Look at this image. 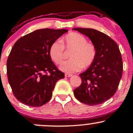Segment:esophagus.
Masks as SVG:
<instances>
[{"mask_svg": "<svg viewBox=\"0 0 133 133\" xmlns=\"http://www.w3.org/2000/svg\"><path fill=\"white\" fill-rule=\"evenodd\" d=\"M72 76V74H69V73H65V77H71V76Z\"/></svg>", "mask_w": 133, "mask_h": 133, "instance_id": "34e87169", "label": "esophagus"}]
</instances>
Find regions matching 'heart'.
<instances>
[{"mask_svg": "<svg viewBox=\"0 0 133 133\" xmlns=\"http://www.w3.org/2000/svg\"><path fill=\"white\" fill-rule=\"evenodd\" d=\"M61 41H56L49 48V56L56 64H59L64 59V48L72 51L71 59L64 62L60 69L65 72H78L83 68H88L95 60L97 50L94 44L88 42L86 37L77 32L68 34Z\"/></svg>", "mask_w": 133, "mask_h": 133, "instance_id": "b5f03b06", "label": "heart"}]
</instances>
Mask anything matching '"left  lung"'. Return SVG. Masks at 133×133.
Returning a JSON list of instances; mask_svg holds the SVG:
<instances>
[{
    "label": "left lung",
    "mask_w": 133,
    "mask_h": 133,
    "mask_svg": "<svg viewBox=\"0 0 133 133\" xmlns=\"http://www.w3.org/2000/svg\"><path fill=\"white\" fill-rule=\"evenodd\" d=\"M86 35L95 45V60L86 71L80 74L81 84L74 90L75 97L81 103L101 104L116 92L123 70L121 54L116 42L98 30L88 28H74Z\"/></svg>",
    "instance_id": "obj_1"
}]
</instances>
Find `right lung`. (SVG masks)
<instances>
[{"mask_svg": "<svg viewBox=\"0 0 133 133\" xmlns=\"http://www.w3.org/2000/svg\"><path fill=\"white\" fill-rule=\"evenodd\" d=\"M68 30L42 29L18 39L7 61V74L12 92L19 101L39 107L51 99L58 80L64 73L49 56L51 44Z\"/></svg>", "mask_w": 133, "mask_h": 133, "instance_id": "add662e5", "label": "right lung"}]
</instances>
